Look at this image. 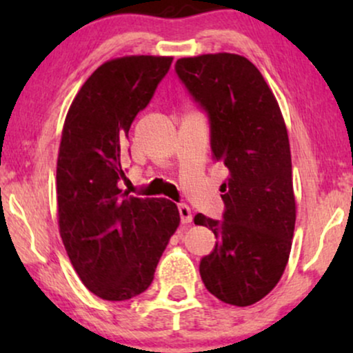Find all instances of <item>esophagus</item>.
<instances>
[{
  "label": "esophagus",
  "mask_w": 353,
  "mask_h": 353,
  "mask_svg": "<svg viewBox=\"0 0 353 353\" xmlns=\"http://www.w3.org/2000/svg\"><path fill=\"white\" fill-rule=\"evenodd\" d=\"M178 210H180V216H181V223H191L192 221V214H191V209L188 207L186 204H180L178 205Z\"/></svg>",
  "instance_id": "obj_1"
}]
</instances>
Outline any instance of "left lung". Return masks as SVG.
I'll return each mask as SVG.
<instances>
[{
    "label": "left lung",
    "mask_w": 353,
    "mask_h": 353,
    "mask_svg": "<svg viewBox=\"0 0 353 353\" xmlns=\"http://www.w3.org/2000/svg\"><path fill=\"white\" fill-rule=\"evenodd\" d=\"M175 70L209 115L214 159L228 168L220 186L223 220L194 216L216 238L201 260L202 283L221 302L252 305L276 286L291 254L296 197L286 123L273 91L244 56L181 57Z\"/></svg>",
    "instance_id": "left-lung-1"
}]
</instances>
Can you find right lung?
Returning a JSON list of instances; mask_svg holds the SVG:
<instances>
[{"mask_svg": "<svg viewBox=\"0 0 353 353\" xmlns=\"http://www.w3.org/2000/svg\"><path fill=\"white\" fill-rule=\"evenodd\" d=\"M170 56H123L99 65L72 101L56 170L57 221L81 283L104 301L149 288L172 234L176 204L119 188L132 122L170 69Z\"/></svg>", "mask_w": 353, "mask_h": 353, "instance_id": "add662e5", "label": "right lung"}]
</instances>
